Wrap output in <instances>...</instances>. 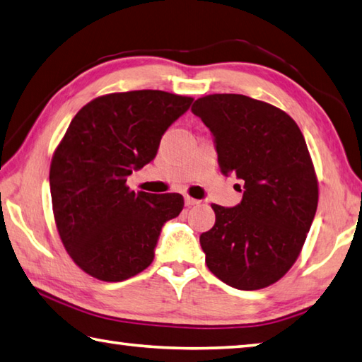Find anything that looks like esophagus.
Masks as SVG:
<instances>
[{"label":"esophagus","mask_w":362,"mask_h":362,"mask_svg":"<svg viewBox=\"0 0 362 362\" xmlns=\"http://www.w3.org/2000/svg\"><path fill=\"white\" fill-rule=\"evenodd\" d=\"M198 202H199L198 199H194V198H189V196H185V206L192 207V206H194V204H198Z\"/></svg>","instance_id":"obj_1"}]
</instances>
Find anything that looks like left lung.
Instances as JSON below:
<instances>
[{"label": "left lung", "instance_id": "obj_1", "mask_svg": "<svg viewBox=\"0 0 362 362\" xmlns=\"http://www.w3.org/2000/svg\"><path fill=\"white\" fill-rule=\"evenodd\" d=\"M192 112L212 133L221 174L244 183L238 206L212 204L215 225L199 238L206 264L229 286L261 290L290 271L317 212L305 139L284 110L245 95L204 96Z\"/></svg>", "mask_w": 362, "mask_h": 362}]
</instances>
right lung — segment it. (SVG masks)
Segmentation results:
<instances>
[{"mask_svg":"<svg viewBox=\"0 0 362 362\" xmlns=\"http://www.w3.org/2000/svg\"><path fill=\"white\" fill-rule=\"evenodd\" d=\"M193 98L161 90L100 96L72 118L50 164L60 238L76 264L103 281H122L155 258L164 223L183 209L179 193L129 192L128 175L158 152L166 129Z\"/></svg>","mask_w":362,"mask_h":362,"instance_id":"right-lung-1","label":"right lung"}]
</instances>
